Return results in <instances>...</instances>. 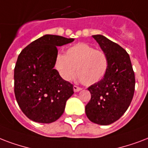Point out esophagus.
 <instances>
[{"label":"esophagus","instance_id":"obj_1","mask_svg":"<svg viewBox=\"0 0 148 148\" xmlns=\"http://www.w3.org/2000/svg\"><path fill=\"white\" fill-rule=\"evenodd\" d=\"M82 90V88H80V87L77 86H73V90H74V92H79L80 90Z\"/></svg>","mask_w":148,"mask_h":148}]
</instances>
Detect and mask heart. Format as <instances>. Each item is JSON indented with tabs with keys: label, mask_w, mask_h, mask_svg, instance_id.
Instances as JSON below:
<instances>
[{
	"label": "heart",
	"mask_w": 148,
	"mask_h": 148,
	"mask_svg": "<svg viewBox=\"0 0 148 148\" xmlns=\"http://www.w3.org/2000/svg\"><path fill=\"white\" fill-rule=\"evenodd\" d=\"M56 68L61 77L71 81L77 75L82 84L91 86L99 82L108 69V58L104 52L95 50L85 43H78L69 47L65 55H58Z\"/></svg>",
	"instance_id": "obj_1"
}]
</instances>
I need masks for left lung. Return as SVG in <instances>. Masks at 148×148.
<instances>
[{
  "mask_svg": "<svg viewBox=\"0 0 148 148\" xmlns=\"http://www.w3.org/2000/svg\"><path fill=\"white\" fill-rule=\"evenodd\" d=\"M92 37L108 58V69L99 82L88 88L91 99L85 110L92 123L109 125L123 115L132 101L134 72L125 49L103 35Z\"/></svg>",
  "mask_w": 148,
  "mask_h": 148,
  "instance_id": "left-lung-1",
  "label": "left lung"
}]
</instances>
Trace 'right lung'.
Listing matches in <instances>:
<instances>
[{
  "instance_id": "1",
  "label": "right lung",
  "mask_w": 148,
  "mask_h": 148,
  "mask_svg": "<svg viewBox=\"0 0 148 148\" xmlns=\"http://www.w3.org/2000/svg\"><path fill=\"white\" fill-rule=\"evenodd\" d=\"M74 38L45 35L21 51L14 67V94L27 118L50 123L60 117L67 99L74 93L73 85L64 80L54 69L57 47Z\"/></svg>"
}]
</instances>
